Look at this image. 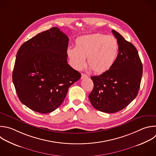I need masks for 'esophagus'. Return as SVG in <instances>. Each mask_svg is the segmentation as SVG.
<instances>
[{
	"label": "esophagus",
	"instance_id": "esophagus-1",
	"mask_svg": "<svg viewBox=\"0 0 156 156\" xmlns=\"http://www.w3.org/2000/svg\"><path fill=\"white\" fill-rule=\"evenodd\" d=\"M88 77V76L86 75V74H84V73H82L81 74V79H83V78H87Z\"/></svg>",
	"mask_w": 156,
	"mask_h": 156
}]
</instances>
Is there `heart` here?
Instances as JSON below:
<instances>
[{
	"mask_svg": "<svg viewBox=\"0 0 156 156\" xmlns=\"http://www.w3.org/2000/svg\"><path fill=\"white\" fill-rule=\"evenodd\" d=\"M119 51V45L115 37L94 34L77 38L75 48H69L67 53L75 69H83L86 66L85 58H87L90 69L95 73H102L113 66Z\"/></svg>",
	"mask_w": 156,
	"mask_h": 156,
	"instance_id": "b5f03b06",
	"label": "heart"
}]
</instances>
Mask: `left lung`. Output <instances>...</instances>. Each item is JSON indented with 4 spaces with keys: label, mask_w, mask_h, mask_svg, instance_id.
I'll return each mask as SVG.
<instances>
[{
    "label": "left lung",
    "mask_w": 156,
    "mask_h": 156,
    "mask_svg": "<svg viewBox=\"0 0 156 156\" xmlns=\"http://www.w3.org/2000/svg\"><path fill=\"white\" fill-rule=\"evenodd\" d=\"M112 32L119 45L118 58L108 71L90 77L94 88L89 95L94 108L107 113L122 110L135 98L143 74L136 48L116 30Z\"/></svg>",
    "instance_id": "obj_1"
}]
</instances>
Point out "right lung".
Instances as JSON below:
<instances>
[{
    "instance_id": "1",
    "label": "right lung",
    "mask_w": 156,
    "mask_h": 156,
    "mask_svg": "<svg viewBox=\"0 0 156 156\" xmlns=\"http://www.w3.org/2000/svg\"><path fill=\"white\" fill-rule=\"evenodd\" d=\"M69 38L56 27L24 43L16 57L13 82L20 100L43 114L57 109L81 78L67 62Z\"/></svg>"
}]
</instances>
